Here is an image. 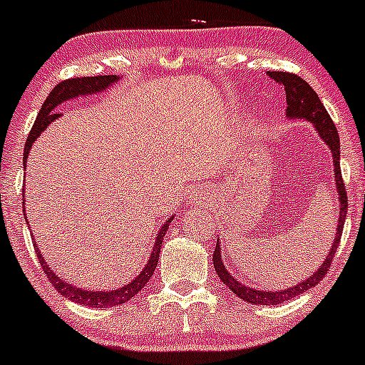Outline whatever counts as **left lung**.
Wrapping results in <instances>:
<instances>
[{"label": "left lung", "instance_id": "obj_1", "mask_svg": "<svg viewBox=\"0 0 365 365\" xmlns=\"http://www.w3.org/2000/svg\"><path fill=\"white\" fill-rule=\"evenodd\" d=\"M268 76L275 81V83L282 84L286 91V102H288V116L289 118H305L311 123H314L316 130L319 132L323 141L330 146L334 157V175H336V187L337 192H339V203H341V212H339V224H337V233L334 238V245L330 249L329 256L323 261L322 267L318 268V272L312 274V277H309L307 281L300 282V284L293 286V288L284 289V292H257V289L247 288L242 282H238L233 275L227 272V268L224 267L222 259H220V247L219 242H217V247L213 251V267H215L217 275H219L220 281L235 293L242 298V300L249 302L254 305H277L282 304L286 300H292L300 293L307 292V289L314 288L325 274L329 272L330 264H332L334 256H336L337 247H339L342 227H344V219L346 212H348V196H346L344 190V180L341 175V145H339V134H337V128L334 125L332 118L327 113L325 106L319 101V97L316 95V91L309 86V83H305L300 76L292 72H268Z\"/></svg>", "mask_w": 365, "mask_h": 365}]
</instances>
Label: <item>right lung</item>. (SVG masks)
Instances as JSON below:
<instances>
[{
    "mask_svg": "<svg viewBox=\"0 0 365 365\" xmlns=\"http://www.w3.org/2000/svg\"><path fill=\"white\" fill-rule=\"evenodd\" d=\"M116 81H118L116 76H95V77H73V79H65L61 81V83H58L56 86L53 88V91L47 95L46 102H43V106L40 108L35 123H33L31 130H29L28 141H26V146H24V165H26V159H28V153H29V148H31L33 141L38 138L40 132H42L43 128H47V125H49L51 121L56 120V118L60 116V114L56 113L58 106L63 104L65 101H70V98L79 97V95L97 93V91L106 90L109 84L116 83ZM171 219L160 227L159 235H157L155 245H153L152 256H150L148 264L143 268L141 274H139L130 284L114 289V292H88V289L76 288V286L67 284V282L61 281V279L58 277L49 267H47L42 254L38 252V247H36L35 252L40 261V267L43 268V274H46L47 281H51V284L58 289V293H61V295L67 297L68 300L76 302V304L88 305V307H113V305L125 304V302L130 300L132 297L138 295V293L145 288L146 282L150 281V277H152L153 272H155L157 263H159L160 245H162V240H164L165 231H168Z\"/></svg>",
    "mask_w": 365,
    "mask_h": 365,
    "instance_id": "obj_1",
    "label": "right lung"
}]
</instances>
